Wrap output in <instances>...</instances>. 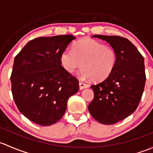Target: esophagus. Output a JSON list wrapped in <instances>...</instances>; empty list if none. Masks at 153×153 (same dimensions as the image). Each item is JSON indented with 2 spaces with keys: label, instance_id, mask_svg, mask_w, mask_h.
<instances>
[{
  "label": "esophagus",
  "instance_id": "34e87169",
  "mask_svg": "<svg viewBox=\"0 0 153 153\" xmlns=\"http://www.w3.org/2000/svg\"><path fill=\"white\" fill-rule=\"evenodd\" d=\"M79 89L80 90H82V89H84V88H88V84H85V83H84V82H79Z\"/></svg>",
  "mask_w": 153,
  "mask_h": 153
}]
</instances>
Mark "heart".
<instances>
[{"mask_svg": "<svg viewBox=\"0 0 153 153\" xmlns=\"http://www.w3.org/2000/svg\"><path fill=\"white\" fill-rule=\"evenodd\" d=\"M117 61L116 51L111 47L92 39H82L73 46V51L65 50L60 56L62 66L71 74L82 66L80 74L85 78L100 82L110 76Z\"/></svg>", "mask_w": 153, "mask_h": 153, "instance_id": "heart-1", "label": "heart"}]
</instances>
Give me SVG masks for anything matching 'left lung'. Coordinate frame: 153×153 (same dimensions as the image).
<instances>
[{"label": "left lung", "instance_id": "left-lung-1", "mask_svg": "<svg viewBox=\"0 0 153 153\" xmlns=\"http://www.w3.org/2000/svg\"><path fill=\"white\" fill-rule=\"evenodd\" d=\"M116 51L114 69L105 80L91 86L94 98L88 105L91 116L103 124L126 119L138 108L145 85L144 59L136 47L119 36L94 35Z\"/></svg>", "mask_w": 153, "mask_h": 153}]
</instances>
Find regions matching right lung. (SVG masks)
Listing matches in <instances>:
<instances>
[{
	"label": "right lung",
	"instance_id": "1",
	"mask_svg": "<svg viewBox=\"0 0 153 153\" xmlns=\"http://www.w3.org/2000/svg\"><path fill=\"white\" fill-rule=\"evenodd\" d=\"M74 36L34 39L15 57L12 93L19 111L34 123L49 126L63 116L69 97L79 91V82L63 68L61 53Z\"/></svg>",
	"mask_w": 153,
	"mask_h": 153
}]
</instances>
